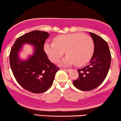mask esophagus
Segmentation results:
<instances>
[{"label":"esophagus","mask_w":121,"mask_h":121,"mask_svg":"<svg viewBox=\"0 0 121 121\" xmlns=\"http://www.w3.org/2000/svg\"><path fill=\"white\" fill-rule=\"evenodd\" d=\"M62 70H64V71H65L66 72H69L70 69H65V68H62Z\"/></svg>","instance_id":"1"}]
</instances>
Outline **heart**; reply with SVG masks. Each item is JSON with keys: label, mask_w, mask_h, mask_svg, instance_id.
<instances>
[{"label": "heart", "mask_w": 121, "mask_h": 121, "mask_svg": "<svg viewBox=\"0 0 121 121\" xmlns=\"http://www.w3.org/2000/svg\"><path fill=\"white\" fill-rule=\"evenodd\" d=\"M53 41L44 44V52L53 62H57L65 51L67 55L62 60V65L68 66L75 64L77 66H82L90 61L93 55V39L82 33L60 35Z\"/></svg>", "instance_id": "1"}]
</instances>
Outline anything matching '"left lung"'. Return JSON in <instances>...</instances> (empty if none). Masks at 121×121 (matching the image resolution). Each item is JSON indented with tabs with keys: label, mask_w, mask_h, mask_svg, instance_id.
<instances>
[{
	"label": "left lung",
	"mask_w": 121,
	"mask_h": 121,
	"mask_svg": "<svg viewBox=\"0 0 121 121\" xmlns=\"http://www.w3.org/2000/svg\"><path fill=\"white\" fill-rule=\"evenodd\" d=\"M94 42L93 55L89 65L78 70L79 77L73 81L78 89L90 91L99 86L106 78L111 63V55L106 41L99 35L89 32Z\"/></svg>",
	"instance_id": "8db88e82"
}]
</instances>
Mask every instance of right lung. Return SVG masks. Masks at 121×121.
Listing matches in <instances>:
<instances>
[{"label": "right lung", "instance_id": "add662e5", "mask_svg": "<svg viewBox=\"0 0 121 121\" xmlns=\"http://www.w3.org/2000/svg\"><path fill=\"white\" fill-rule=\"evenodd\" d=\"M49 35L47 32L33 31L18 38L11 48L9 62L13 75L21 87L31 93L48 90L59 69L49 60L44 51V42ZM24 44L34 47L33 55L22 60L19 53Z\"/></svg>", "mask_w": 121, "mask_h": 121}]
</instances>
